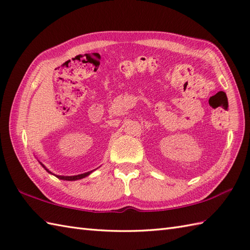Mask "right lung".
Wrapping results in <instances>:
<instances>
[{
  "label": "right lung",
  "mask_w": 250,
  "mask_h": 250,
  "mask_svg": "<svg viewBox=\"0 0 250 250\" xmlns=\"http://www.w3.org/2000/svg\"><path fill=\"white\" fill-rule=\"evenodd\" d=\"M40 162V161H39ZM41 163V166L43 167L47 172H48L49 174H51V175H55V176L57 177V178H59V179H62V180H78V179H82V178H84V177H87L88 175H90L91 174L93 171H90V172H87V173H83V174H78V175H73V176H63V175H56V174H54V173H51L48 168H47L43 163L42 162H40Z\"/></svg>",
  "instance_id": "1"
}]
</instances>
